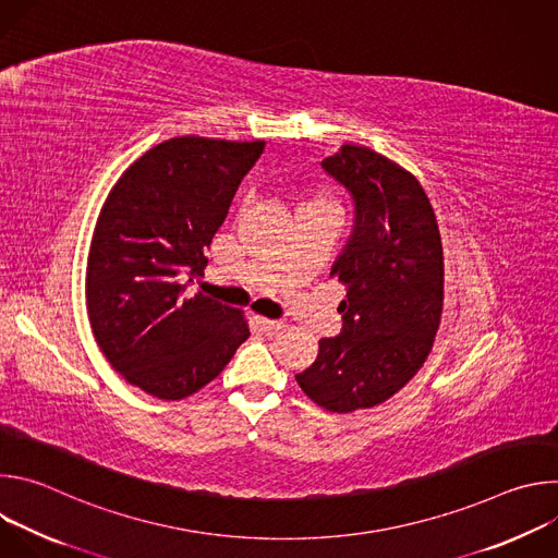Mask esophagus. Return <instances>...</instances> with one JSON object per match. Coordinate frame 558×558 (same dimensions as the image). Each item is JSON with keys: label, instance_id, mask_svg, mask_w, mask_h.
Wrapping results in <instances>:
<instances>
[{"label": "esophagus", "instance_id": "esophagus-1", "mask_svg": "<svg viewBox=\"0 0 558 558\" xmlns=\"http://www.w3.org/2000/svg\"><path fill=\"white\" fill-rule=\"evenodd\" d=\"M252 323L265 333V336H276L282 331V323L280 320H269V317H260V315H254Z\"/></svg>", "mask_w": 558, "mask_h": 558}]
</instances>
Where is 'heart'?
<instances>
[{"label":"heart","instance_id":"1","mask_svg":"<svg viewBox=\"0 0 558 558\" xmlns=\"http://www.w3.org/2000/svg\"><path fill=\"white\" fill-rule=\"evenodd\" d=\"M304 205H329V198H327V196H313V198L306 201Z\"/></svg>","mask_w":558,"mask_h":558}]
</instances>
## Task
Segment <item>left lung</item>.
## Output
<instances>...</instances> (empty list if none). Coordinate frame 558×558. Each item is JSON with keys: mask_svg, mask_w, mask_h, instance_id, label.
I'll list each match as a JSON object with an SVG mask.
<instances>
[{"mask_svg": "<svg viewBox=\"0 0 558 558\" xmlns=\"http://www.w3.org/2000/svg\"><path fill=\"white\" fill-rule=\"evenodd\" d=\"M323 168L353 196L355 225L331 267L347 295L342 333L323 338L295 375L308 400L331 413L371 409L424 366L441 323L444 250L420 181L364 145H342Z\"/></svg>", "mask_w": 558, "mask_h": 558, "instance_id": "8db88e82", "label": "left lung"}]
</instances>
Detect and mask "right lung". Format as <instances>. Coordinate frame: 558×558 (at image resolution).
<instances>
[{"mask_svg": "<svg viewBox=\"0 0 558 558\" xmlns=\"http://www.w3.org/2000/svg\"><path fill=\"white\" fill-rule=\"evenodd\" d=\"M265 141L177 136L147 149L110 190L93 233L86 306L125 381L158 400L209 384L250 338L243 311L201 291L205 252Z\"/></svg>", "mask_w": 558, "mask_h": 558, "instance_id": "1", "label": "right lung"}]
</instances>
